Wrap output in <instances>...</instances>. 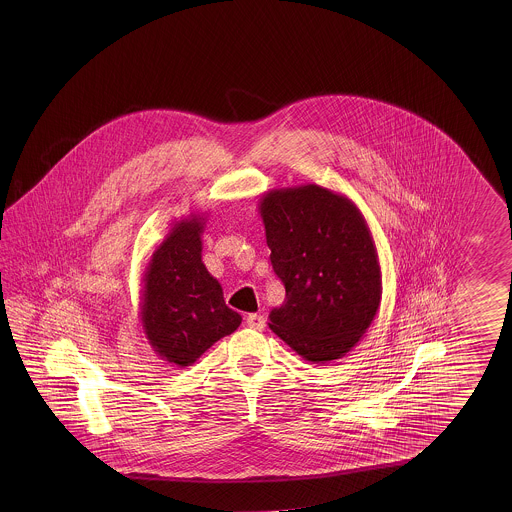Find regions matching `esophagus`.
I'll return each instance as SVG.
<instances>
[{
	"instance_id": "1",
	"label": "esophagus",
	"mask_w": 512,
	"mask_h": 512,
	"mask_svg": "<svg viewBox=\"0 0 512 512\" xmlns=\"http://www.w3.org/2000/svg\"><path fill=\"white\" fill-rule=\"evenodd\" d=\"M247 326L256 329V331H261L265 327V318L261 315H249L247 316Z\"/></svg>"
}]
</instances>
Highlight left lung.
I'll list each match as a JSON object with an SVG mask.
<instances>
[{
	"instance_id": "left-lung-1",
	"label": "left lung",
	"mask_w": 512,
	"mask_h": 512,
	"mask_svg": "<svg viewBox=\"0 0 512 512\" xmlns=\"http://www.w3.org/2000/svg\"><path fill=\"white\" fill-rule=\"evenodd\" d=\"M260 214L272 269L285 285L269 327L309 362L342 359L381 305V265L366 219L349 197L318 185L269 190Z\"/></svg>"
}]
</instances>
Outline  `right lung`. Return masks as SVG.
Wrapping results in <instances>:
<instances>
[{"instance_id":"add662e5","label":"right lung","mask_w":512,"mask_h":512,"mask_svg":"<svg viewBox=\"0 0 512 512\" xmlns=\"http://www.w3.org/2000/svg\"><path fill=\"white\" fill-rule=\"evenodd\" d=\"M205 219L175 221L144 271L141 322L161 359L185 368L219 338L234 333L241 315L223 300V289L201 260Z\"/></svg>"}]
</instances>
